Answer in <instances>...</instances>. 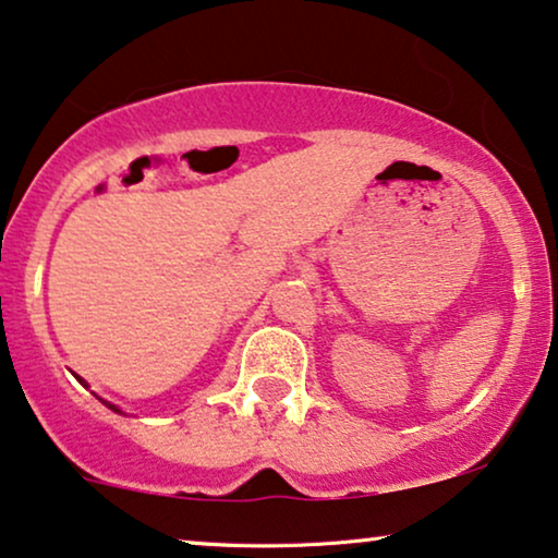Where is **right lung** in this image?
Returning <instances> with one entry per match:
<instances>
[{"label":"right lung","mask_w":558,"mask_h":558,"mask_svg":"<svg viewBox=\"0 0 558 558\" xmlns=\"http://www.w3.org/2000/svg\"><path fill=\"white\" fill-rule=\"evenodd\" d=\"M78 383H81V385H84V388H88V385H86V380H84V377H78ZM96 398H99V396H96ZM99 400H101V403H104V405H107V408H109V411H114V413H122V411H119V408H117L114 403H109V400H104V398H99Z\"/></svg>","instance_id":"1"}]
</instances>
